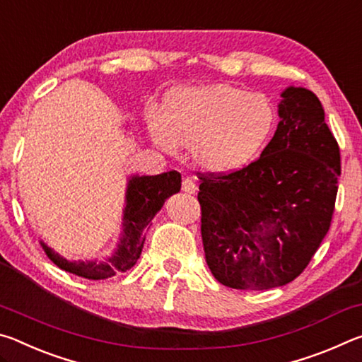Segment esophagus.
Returning <instances> with one entry per match:
<instances>
[{
    "instance_id": "34e87169",
    "label": "esophagus",
    "mask_w": 362,
    "mask_h": 362,
    "mask_svg": "<svg viewBox=\"0 0 362 362\" xmlns=\"http://www.w3.org/2000/svg\"><path fill=\"white\" fill-rule=\"evenodd\" d=\"M182 189L185 193H188V194H193L196 192V183L192 179H183Z\"/></svg>"
}]
</instances>
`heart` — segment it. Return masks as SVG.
<instances>
[{
    "mask_svg": "<svg viewBox=\"0 0 362 362\" xmlns=\"http://www.w3.org/2000/svg\"><path fill=\"white\" fill-rule=\"evenodd\" d=\"M276 121L273 103L230 84L175 90L164 115L151 112L150 131L158 146L174 151L192 146L198 166L209 173H233L259 155Z\"/></svg>",
    "mask_w": 362,
    "mask_h": 362,
    "instance_id": "b5f03b06",
    "label": "heart"
}]
</instances>
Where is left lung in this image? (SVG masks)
Returning a JSON list of instances; mask_svg holds the SVG:
<instances>
[{
  "label": "left lung",
  "mask_w": 362,
  "mask_h": 362,
  "mask_svg": "<svg viewBox=\"0 0 362 362\" xmlns=\"http://www.w3.org/2000/svg\"><path fill=\"white\" fill-rule=\"evenodd\" d=\"M281 95L278 129L259 158L233 173H198L206 262L231 289L291 283L332 222L339 144L311 90L289 88Z\"/></svg>",
  "instance_id": "left-lung-1"
}]
</instances>
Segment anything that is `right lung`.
<instances>
[{
  "label": "right lung",
  "mask_w": 362,
  "mask_h": 362,
  "mask_svg": "<svg viewBox=\"0 0 362 362\" xmlns=\"http://www.w3.org/2000/svg\"><path fill=\"white\" fill-rule=\"evenodd\" d=\"M180 173L169 170L158 175L132 177L126 193L124 235L118 244V250L105 262H71L49 249L45 243L46 254L59 268L86 279H107L118 272H126L136 265L145 241L151 218L161 209L170 194L180 192Z\"/></svg>",
  "instance_id": "right-lung-1"
}]
</instances>
